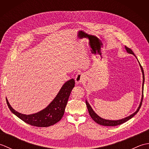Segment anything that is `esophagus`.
<instances>
[{"instance_id": "obj_1", "label": "esophagus", "mask_w": 149, "mask_h": 149, "mask_svg": "<svg viewBox=\"0 0 149 149\" xmlns=\"http://www.w3.org/2000/svg\"><path fill=\"white\" fill-rule=\"evenodd\" d=\"M85 80V75L84 74H82V73H79L77 74L76 77H75V83L77 84H81L83 83Z\"/></svg>"}]
</instances>
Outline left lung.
Segmentation results:
<instances>
[{"mask_svg": "<svg viewBox=\"0 0 149 149\" xmlns=\"http://www.w3.org/2000/svg\"><path fill=\"white\" fill-rule=\"evenodd\" d=\"M125 49L126 50H127V52L129 54H132L134 55V52L132 51V50L129 48V47L125 46ZM134 56H136L134 55ZM139 63H140V62H139ZM140 67H141V72H142V74H143V87H142V88H143V91H142V92H143V95H142V98H141V102L140 104V106H139L138 109L136 110V111L135 113H134L133 114H132L131 115L127 117H126V118H123V119H121V120H105V119H103L102 118H100V116H98L97 114L95 113L93 111V110L92 109V108H91L90 105L89 104V103H88L87 101H86V106L88 107V112H89V114L90 116L91 117V118H92L95 122L96 123H99V124L100 125H104V126H116V125H120L122 124V123H124L125 122L128 121L129 120H130L131 118H132V117H133L136 114L138 111L139 110H140V107L141 106V104H142V101H143V84H144V81H145V76H144V72H143V68H142L141 65H140Z\"/></svg>", "mask_w": 149, "mask_h": 149, "instance_id": "1", "label": "left lung"}]
</instances>
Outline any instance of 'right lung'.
<instances>
[{
	"mask_svg": "<svg viewBox=\"0 0 149 149\" xmlns=\"http://www.w3.org/2000/svg\"><path fill=\"white\" fill-rule=\"evenodd\" d=\"M74 86L75 81L73 79L66 82L55 99L46 108L32 115H24L16 111L12 108L7 99L6 102L11 111L28 124L36 127H49L58 122L62 118L70 95Z\"/></svg>",
	"mask_w": 149,
	"mask_h": 149,
	"instance_id": "right-lung-1",
	"label": "right lung"
}]
</instances>
